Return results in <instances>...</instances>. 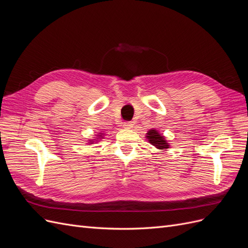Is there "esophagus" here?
Returning a JSON list of instances; mask_svg holds the SVG:
<instances>
[{
	"mask_svg": "<svg viewBox=\"0 0 248 248\" xmlns=\"http://www.w3.org/2000/svg\"><path fill=\"white\" fill-rule=\"evenodd\" d=\"M132 123L131 122H125L124 124H123V128L124 129H131L132 128Z\"/></svg>",
	"mask_w": 248,
	"mask_h": 248,
	"instance_id": "34e87169",
	"label": "esophagus"
}]
</instances>
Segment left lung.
<instances>
[{
  "label": "left lung",
  "mask_w": 248,
  "mask_h": 248,
  "mask_svg": "<svg viewBox=\"0 0 248 248\" xmlns=\"http://www.w3.org/2000/svg\"><path fill=\"white\" fill-rule=\"evenodd\" d=\"M146 138L150 144L153 145L156 149L161 150V151H166L167 149L170 148V144L166 140V137L161 134L158 130L150 129L146 133Z\"/></svg>",
  "instance_id": "1"
}]
</instances>
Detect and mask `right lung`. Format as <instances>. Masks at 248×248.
<instances>
[{
	"instance_id": "1",
	"label": "right lung",
	"mask_w": 248,
	"mask_h": 248,
	"mask_svg": "<svg viewBox=\"0 0 248 248\" xmlns=\"http://www.w3.org/2000/svg\"><path fill=\"white\" fill-rule=\"evenodd\" d=\"M96 137L97 138H95V139H93V140H89V141L87 142V144H96L97 141H99L100 140H102L103 139V137H104V133H98V134H96Z\"/></svg>"
}]
</instances>
